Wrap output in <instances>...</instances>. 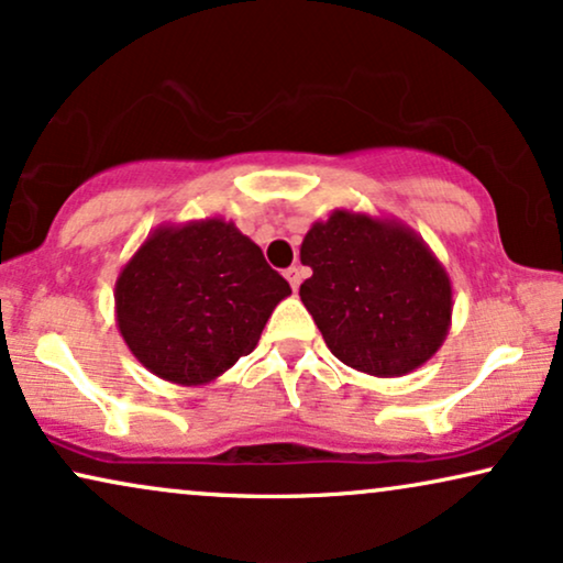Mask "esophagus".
Here are the masks:
<instances>
[{
    "label": "esophagus",
    "mask_w": 563,
    "mask_h": 563,
    "mask_svg": "<svg viewBox=\"0 0 563 563\" xmlns=\"http://www.w3.org/2000/svg\"><path fill=\"white\" fill-rule=\"evenodd\" d=\"M286 277H288V283H290V288H294V290H298V288H301V283H303V269L301 267H288L286 269Z\"/></svg>",
    "instance_id": "34e87169"
}]
</instances>
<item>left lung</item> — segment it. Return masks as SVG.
Instances as JSON below:
<instances>
[{
	"instance_id": "8db88e82",
	"label": "left lung",
	"mask_w": 563,
	"mask_h": 563,
	"mask_svg": "<svg viewBox=\"0 0 563 563\" xmlns=\"http://www.w3.org/2000/svg\"><path fill=\"white\" fill-rule=\"evenodd\" d=\"M301 301L336 360L376 378L424 365L445 342L453 286L424 239L396 219L336 208L303 236Z\"/></svg>"
}]
</instances>
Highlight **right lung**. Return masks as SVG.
I'll return each mask as SVG.
<instances>
[{"label":"right lung","instance_id":"right-lung-1","mask_svg":"<svg viewBox=\"0 0 563 563\" xmlns=\"http://www.w3.org/2000/svg\"><path fill=\"white\" fill-rule=\"evenodd\" d=\"M286 277L234 221L162 223L115 280V321L133 357L169 384L203 386L257 347Z\"/></svg>","mask_w":563,"mask_h":563}]
</instances>
